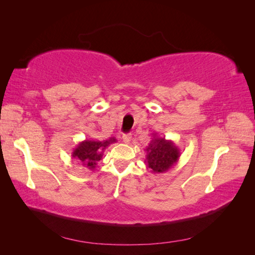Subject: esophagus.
I'll list each match as a JSON object with an SVG mask.
<instances>
[{
	"instance_id": "1",
	"label": "esophagus",
	"mask_w": 255,
	"mask_h": 255,
	"mask_svg": "<svg viewBox=\"0 0 255 255\" xmlns=\"http://www.w3.org/2000/svg\"><path fill=\"white\" fill-rule=\"evenodd\" d=\"M123 141L125 142V143H130V141H131V134L130 133H127V134H124L123 136Z\"/></svg>"
}]
</instances>
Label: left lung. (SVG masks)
Wrapping results in <instances>:
<instances>
[{"label": "left lung", "mask_w": 255, "mask_h": 255, "mask_svg": "<svg viewBox=\"0 0 255 255\" xmlns=\"http://www.w3.org/2000/svg\"><path fill=\"white\" fill-rule=\"evenodd\" d=\"M144 163L151 173H165L174 166L181 156L177 145L158 133H152L150 143L145 147Z\"/></svg>", "instance_id": "obj_1"}]
</instances>
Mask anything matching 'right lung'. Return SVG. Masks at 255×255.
Wrapping results in <instances>:
<instances>
[{
  "label": "right lung",
  "instance_id": "add662e5",
  "mask_svg": "<svg viewBox=\"0 0 255 255\" xmlns=\"http://www.w3.org/2000/svg\"><path fill=\"white\" fill-rule=\"evenodd\" d=\"M117 142L115 137H112L107 140H88L85 139L83 141L79 142V144L72 151V156L77 159L81 165H83L90 171H93L97 162L103 158L104 150L111 143Z\"/></svg>",
  "mask_w": 255,
  "mask_h": 255
}]
</instances>
